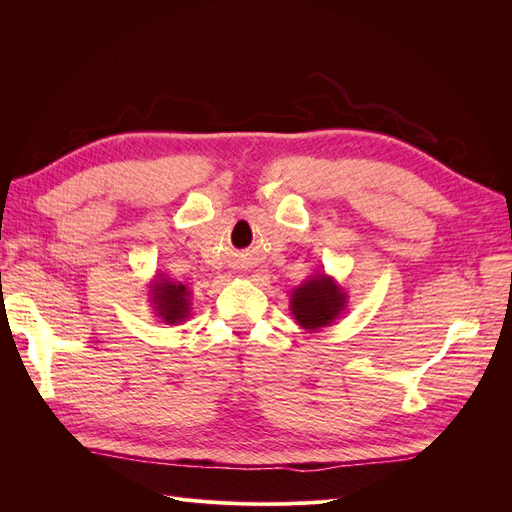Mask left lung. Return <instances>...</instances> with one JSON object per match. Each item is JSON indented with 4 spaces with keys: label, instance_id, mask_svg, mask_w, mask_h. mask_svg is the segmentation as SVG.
Here are the masks:
<instances>
[{
    "label": "left lung",
    "instance_id": "8db88e82",
    "mask_svg": "<svg viewBox=\"0 0 512 512\" xmlns=\"http://www.w3.org/2000/svg\"><path fill=\"white\" fill-rule=\"evenodd\" d=\"M348 303L346 290L327 273H314L292 290L290 312L305 331H318L342 318Z\"/></svg>",
    "mask_w": 512,
    "mask_h": 512
}]
</instances>
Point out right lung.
I'll use <instances>...</instances> for the list:
<instances>
[{"mask_svg": "<svg viewBox=\"0 0 512 512\" xmlns=\"http://www.w3.org/2000/svg\"><path fill=\"white\" fill-rule=\"evenodd\" d=\"M149 303L160 322L179 327L190 318L192 290L188 284L177 282L175 277L158 271L149 282Z\"/></svg>", "mask_w": 512, "mask_h": 512, "instance_id": "obj_1", "label": "right lung"}]
</instances>
